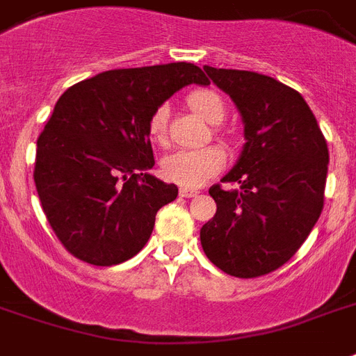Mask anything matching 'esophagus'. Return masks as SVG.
<instances>
[{
  "label": "esophagus",
  "instance_id": "esophagus-1",
  "mask_svg": "<svg viewBox=\"0 0 356 356\" xmlns=\"http://www.w3.org/2000/svg\"><path fill=\"white\" fill-rule=\"evenodd\" d=\"M197 194H200V192H197V190H194V188H181V190H179V196H181V197H196Z\"/></svg>",
  "mask_w": 356,
  "mask_h": 356
}]
</instances>
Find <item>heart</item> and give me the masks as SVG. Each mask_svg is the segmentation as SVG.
Here are the masks:
<instances>
[{
	"label": "heart",
	"instance_id": "heart-1",
	"mask_svg": "<svg viewBox=\"0 0 356 356\" xmlns=\"http://www.w3.org/2000/svg\"><path fill=\"white\" fill-rule=\"evenodd\" d=\"M186 104L190 110H194L197 115H202L209 123H220L226 118V102L220 95L211 89H197L186 97ZM166 108H156L147 123L149 138L154 143L166 142ZM226 164V156L218 147L203 149H186L177 151L162 160V175L172 183L184 186V188H197L213 179L216 173L222 172Z\"/></svg>",
	"mask_w": 356,
	"mask_h": 356
}]
</instances>
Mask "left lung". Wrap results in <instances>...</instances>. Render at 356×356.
<instances>
[{"instance_id": "left-lung-1", "label": "left lung", "mask_w": 356, "mask_h": 356, "mask_svg": "<svg viewBox=\"0 0 356 356\" xmlns=\"http://www.w3.org/2000/svg\"><path fill=\"white\" fill-rule=\"evenodd\" d=\"M232 97L244 123L243 153L209 188L216 214L200 232L205 256L237 276L257 278L289 261L323 211L329 147L302 95L250 70L203 67Z\"/></svg>"}]
</instances>
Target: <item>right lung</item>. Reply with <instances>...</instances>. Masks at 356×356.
<instances>
[{
	"mask_svg": "<svg viewBox=\"0 0 356 356\" xmlns=\"http://www.w3.org/2000/svg\"><path fill=\"white\" fill-rule=\"evenodd\" d=\"M190 83L209 80L181 61L106 70L59 97L37 140L33 179L51 229L72 256L110 267L145 246L159 209L179 192L149 173V118Z\"/></svg>",
	"mask_w": 356,
	"mask_h": 356,
	"instance_id": "add662e5",
	"label": "right lung"
}]
</instances>
